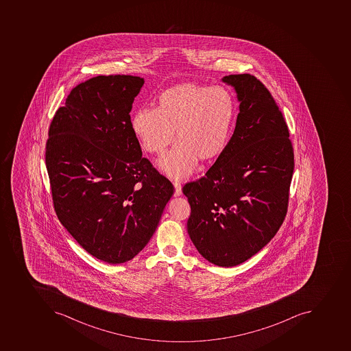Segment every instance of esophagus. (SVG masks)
<instances>
[{"label": "esophagus", "instance_id": "34e87169", "mask_svg": "<svg viewBox=\"0 0 351 351\" xmlns=\"http://www.w3.org/2000/svg\"><path fill=\"white\" fill-rule=\"evenodd\" d=\"M174 195L179 196L180 194L182 193V190H181V183L178 182V181H174Z\"/></svg>", "mask_w": 351, "mask_h": 351}]
</instances>
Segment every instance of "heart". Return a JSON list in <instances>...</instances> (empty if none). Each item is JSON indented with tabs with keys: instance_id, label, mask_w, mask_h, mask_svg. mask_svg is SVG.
Instances as JSON below:
<instances>
[{
	"instance_id": "heart-1",
	"label": "heart",
	"mask_w": 351,
	"mask_h": 351,
	"mask_svg": "<svg viewBox=\"0 0 351 351\" xmlns=\"http://www.w3.org/2000/svg\"><path fill=\"white\" fill-rule=\"evenodd\" d=\"M236 117V101L223 86L177 84L158 97L156 108H139L132 130L145 152L162 155L159 167L180 179L193 171L197 160L210 162L226 149Z\"/></svg>"
}]
</instances>
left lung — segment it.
I'll return each mask as SVG.
<instances>
[{
    "label": "left lung",
    "mask_w": 351,
    "mask_h": 351,
    "mask_svg": "<svg viewBox=\"0 0 351 351\" xmlns=\"http://www.w3.org/2000/svg\"><path fill=\"white\" fill-rule=\"evenodd\" d=\"M223 81L241 102L235 130L204 177L182 191L191 241L205 259L228 268L260 252L283 223L294 152L283 114L259 79L243 73Z\"/></svg>",
    "instance_id": "obj_1"
}]
</instances>
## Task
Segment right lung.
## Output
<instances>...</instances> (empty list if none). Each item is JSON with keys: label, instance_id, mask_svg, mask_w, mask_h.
Listing matches in <instances>:
<instances>
[{"label": "right lung", "instance_id": "add662e5", "mask_svg": "<svg viewBox=\"0 0 351 351\" xmlns=\"http://www.w3.org/2000/svg\"><path fill=\"white\" fill-rule=\"evenodd\" d=\"M144 79L97 75L72 88L50 123L46 167L53 207L77 243L104 263L145 248L173 185L143 157L130 110Z\"/></svg>", "mask_w": 351, "mask_h": 351}]
</instances>
